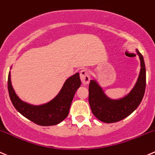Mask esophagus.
Masks as SVG:
<instances>
[{
	"instance_id": "1",
	"label": "esophagus",
	"mask_w": 155,
	"mask_h": 155,
	"mask_svg": "<svg viewBox=\"0 0 155 155\" xmlns=\"http://www.w3.org/2000/svg\"><path fill=\"white\" fill-rule=\"evenodd\" d=\"M80 79L84 85H86V84H88L89 82V73H88V72L86 70H83L80 72Z\"/></svg>"
}]
</instances>
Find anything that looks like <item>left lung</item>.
Returning a JSON list of instances; mask_svg holds the SVG:
<instances>
[{
    "label": "left lung",
    "instance_id": "left-lung-1",
    "mask_svg": "<svg viewBox=\"0 0 155 155\" xmlns=\"http://www.w3.org/2000/svg\"><path fill=\"white\" fill-rule=\"evenodd\" d=\"M140 60V73L137 82L130 92L124 97L111 99L108 97L97 81H90L88 101L91 112L99 120L107 124L118 122L127 117L139 107L143 98L146 86V70L142 54L136 50Z\"/></svg>",
    "mask_w": 155,
    "mask_h": 155
}]
</instances>
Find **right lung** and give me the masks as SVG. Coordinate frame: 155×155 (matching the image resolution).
I'll return each instance as SVG.
<instances>
[{"instance_id": "add662e5", "label": "right lung", "mask_w": 155, "mask_h": 155, "mask_svg": "<svg viewBox=\"0 0 155 155\" xmlns=\"http://www.w3.org/2000/svg\"><path fill=\"white\" fill-rule=\"evenodd\" d=\"M79 73H76L67 79L54 98L46 104L32 105L21 100L11 84L10 73L8 75V91L14 107L23 117L40 126H54L62 122L69 114L74 94L80 87Z\"/></svg>"}]
</instances>
